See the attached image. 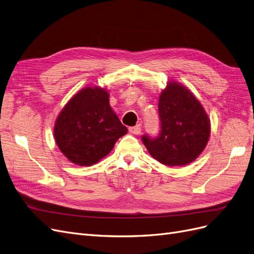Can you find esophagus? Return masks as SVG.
I'll return each instance as SVG.
<instances>
[{
    "mask_svg": "<svg viewBox=\"0 0 254 254\" xmlns=\"http://www.w3.org/2000/svg\"><path fill=\"white\" fill-rule=\"evenodd\" d=\"M141 126L140 125H136V126H133V127H129V131L133 133V134H140L141 133Z\"/></svg>",
    "mask_w": 254,
    "mask_h": 254,
    "instance_id": "obj_1",
    "label": "esophagus"
}]
</instances>
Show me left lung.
<instances>
[{"mask_svg": "<svg viewBox=\"0 0 254 254\" xmlns=\"http://www.w3.org/2000/svg\"><path fill=\"white\" fill-rule=\"evenodd\" d=\"M161 129L157 137L142 141L152 158L167 166L193 162L205 148L211 124L202 105L182 84L170 81L159 98Z\"/></svg>", "mask_w": 254, "mask_h": 254, "instance_id": "left-lung-1", "label": "left lung"}]
</instances>
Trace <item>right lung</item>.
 Returning a JSON list of instances; mask_svg holds the SVG:
<instances>
[{
	"label": "right lung",
	"instance_id": "right-lung-1",
	"mask_svg": "<svg viewBox=\"0 0 254 254\" xmlns=\"http://www.w3.org/2000/svg\"><path fill=\"white\" fill-rule=\"evenodd\" d=\"M127 131L110 107L108 91L87 87L61 110L54 135L60 151L71 162L90 166L108 155Z\"/></svg>",
	"mask_w": 254,
	"mask_h": 254
}]
</instances>
